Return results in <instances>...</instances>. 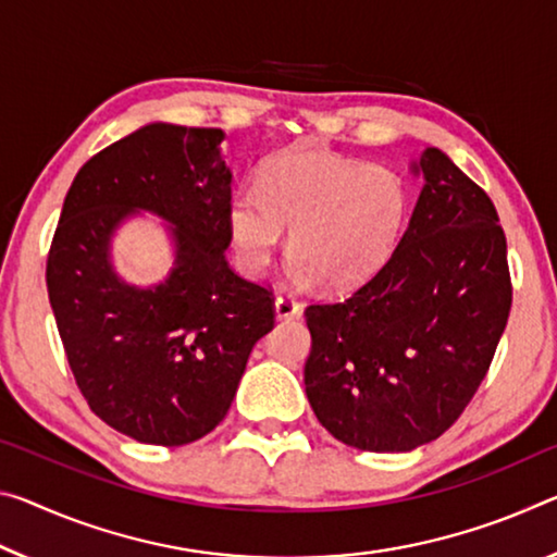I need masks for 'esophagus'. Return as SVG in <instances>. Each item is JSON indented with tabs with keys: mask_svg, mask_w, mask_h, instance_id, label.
<instances>
[{
	"mask_svg": "<svg viewBox=\"0 0 557 557\" xmlns=\"http://www.w3.org/2000/svg\"><path fill=\"white\" fill-rule=\"evenodd\" d=\"M275 314L280 320H297V317L302 314V305H299L293 295H280L275 299Z\"/></svg>",
	"mask_w": 557,
	"mask_h": 557,
	"instance_id": "obj_1",
	"label": "esophagus"
}]
</instances>
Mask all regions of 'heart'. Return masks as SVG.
<instances>
[{
  "mask_svg": "<svg viewBox=\"0 0 557 557\" xmlns=\"http://www.w3.org/2000/svg\"><path fill=\"white\" fill-rule=\"evenodd\" d=\"M409 190L399 173L312 148H293L262 165L258 193L227 202V233L240 268L262 275L289 233L299 285L347 289L367 282L399 245Z\"/></svg>",
  "mask_w": 557,
  "mask_h": 557,
  "instance_id": "1",
  "label": "heart"
}]
</instances>
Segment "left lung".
I'll return each mask as SVG.
<instances>
[{
	"label": "left lung",
	"instance_id": "obj_1",
	"mask_svg": "<svg viewBox=\"0 0 557 557\" xmlns=\"http://www.w3.org/2000/svg\"><path fill=\"white\" fill-rule=\"evenodd\" d=\"M411 173L423 188L389 262L355 295L305 312L314 417L342 444L374 454L413 451L461 417L513 299L491 198L438 148Z\"/></svg>",
	"mask_w": 557,
	"mask_h": 557
}]
</instances>
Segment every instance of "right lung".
<instances>
[{"label": "right lung", "instance_id": "right-lung-1", "mask_svg": "<svg viewBox=\"0 0 557 557\" xmlns=\"http://www.w3.org/2000/svg\"><path fill=\"white\" fill-rule=\"evenodd\" d=\"M220 128L148 123L76 173L47 260L49 302L91 411L140 444L183 446L231 409L255 342L275 326L264 287L233 272V171ZM169 225L174 268L151 288L112 268L128 216Z\"/></svg>", "mask_w": 557, "mask_h": 557}]
</instances>
